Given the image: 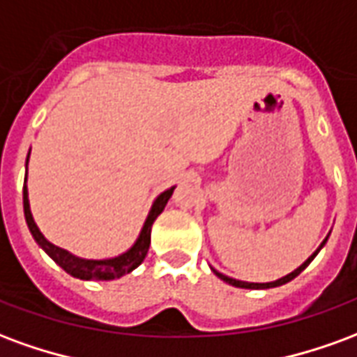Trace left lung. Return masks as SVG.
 Listing matches in <instances>:
<instances>
[{"label":"left lung","mask_w":357,"mask_h":357,"mask_svg":"<svg viewBox=\"0 0 357 357\" xmlns=\"http://www.w3.org/2000/svg\"><path fill=\"white\" fill-rule=\"evenodd\" d=\"M325 243H327V239L323 241L321 245H319V248H317V250H315L314 255L310 256V258H307L306 262L302 264L300 268L294 269V271H292V273H289V275H284V277H281V279H277V281H271V283H247V281H237V279H231V277L224 275V273H220V271H216V269H212V271H214V273H216V275L220 277L222 281H225V283L233 284V287H241V289H271V287H281V284L289 283V281H292L294 277L300 275V273H302V271H304V269L307 268V264H310V262H312V260H314L315 255H317V252L321 250V247H323V245H325Z\"/></svg>","instance_id":"left-lung-1"}]
</instances>
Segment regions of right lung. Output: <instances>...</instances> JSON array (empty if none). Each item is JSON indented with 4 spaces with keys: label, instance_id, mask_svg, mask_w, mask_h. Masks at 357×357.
<instances>
[{
    "label": "right lung",
    "instance_id": "add662e5",
    "mask_svg": "<svg viewBox=\"0 0 357 357\" xmlns=\"http://www.w3.org/2000/svg\"><path fill=\"white\" fill-rule=\"evenodd\" d=\"M30 156V153H28ZM28 166V158H26ZM28 172V170H26ZM26 181V179H24ZM176 187H170L168 191H164L156 197V201L153 202V208L149 212L147 220H145V225L141 229L139 237L135 241L128 252L116 256V258H109V260H86V258H78V256L70 255L65 248L55 247L53 243L45 239L42 235V231L38 229L34 218H32V212H30V202H28V189L26 183L22 187V202H24V218H26L28 229L32 233V237L36 239V243L47 252V255L55 260V262L65 269L66 273H70L73 277H78V279H84V281H110V279H118V277L130 273L133 269L137 268L145 256H147L149 245H151V227H153V222L156 220V216L160 214L166 206V202L174 193Z\"/></svg>",
    "mask_w": 357,
    "mask_h": 357
}]
</instances>
